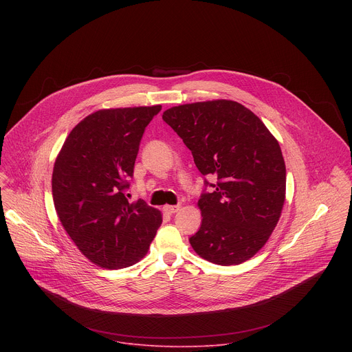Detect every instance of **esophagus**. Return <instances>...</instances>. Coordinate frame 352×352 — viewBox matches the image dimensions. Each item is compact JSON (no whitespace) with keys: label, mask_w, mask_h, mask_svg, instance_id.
<instances>
[{"label":"esophagus","mask_w":352,"mask_h":352,"mask_svg":"<svg viewBox=\"0 0 352 352\" xmlns=\"http://www.w3.org/2000/svg\"><path fill=\"white\" fill-rule=\"evenodd\" d=\"M163 210H164L167 214H174V213H177V212L179 210V206H178V205H177V206H164Z\"/></svg>","instance_id":"1"}]
</instances>
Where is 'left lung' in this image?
I'll use <instances>...</instances> for the list:
<instances>
[{"instance_id":"obj_1","label":"left lung","mask_w":352,"mask_h":352,"mask_svg":"<svg viewBox=\"0 0 352 352\" xmlns=\"http://www.w3.org/2000/svg\"><path fill=\"white\" fill-rule=\"evenodd\" d=\"M163 120L190 150L197 170L214 181L205 178L197 202L202 224L189 238L193 250L221 266L250 259L267 242L284 205L278 142L252 111L231 100L173 107Z\"/></svg>"}]
</instances>
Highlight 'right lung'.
I'll return each mask as SVG.
<instances>
[{"label": "right lung", "instance_id": "obj_1", "mask_svg": "<svg viewBox=\"0 0 352 352\" xmlns=\"http://www.w3.org/2000/svg\"><path fill=\"white\" fill-rule=\"evenodd\" d=\"M160 110L96 111L71 131L56 160L52 186L60 221L80 252L102 267L136 263L162 224L157 209L126 199L142 136Z\"/></svg>", "mask_w": 352, "mask_h": 352}]
</instances>
